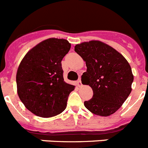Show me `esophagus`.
I'll return each mask as SVG.
<instances>
[{
  "label": "esophagus",
  "mask_w": 148,
  "mask_h": 148,
  "mask_svg": "<svg viewBox=\"0 0 148 148\" xmlns=\"http://www.w3.org/2000/svg\"><path fill=\"white\" fill-rule=\"evenodd\" d=\"M76 84H77V86H82V84H81V78H79V79L78 80V81H76Z\"/></svg>",
  "instance_id": "obj_1"
}]
</instances>
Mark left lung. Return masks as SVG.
I'll list each match as a JSON object with an SVG mask.
<instances>
[{
	"label": "left lung",
	"mask_w": 148,
	"mask_h": 148,
	"mask_svg": "<svg viewBox=\"0 0 148 148\" xmlns=\"http://www.w3.org/2000/svg\"><path fill=\"white\" fill-rule=\"evenodd\" d=\"M75 51L87 67L81 82L93 91L92 97L84 101L85 107L96 115L110 116L131 93L134 81L131 66L122 54L102 42L93 40L76 45Z\"/></svg>",
	"instance_id": "left-lung-1"
}]
</instances>
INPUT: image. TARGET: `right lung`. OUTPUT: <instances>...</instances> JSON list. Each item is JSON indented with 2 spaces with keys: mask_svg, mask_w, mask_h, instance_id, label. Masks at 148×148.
<instances>
[{
  "mask_svg": "<svg viewBox=\"0 0 148 148\" xmlns=\"http://www.w3.org/2000/svg\"><path fill=\"white\" fill-rule=\"evenodd\" d=\"M70 47L64 39H47L30 50L19 65L17 94L26 108L36 116L51 117L66 108L75 86L64 81L61 62Z\"/></svg>",
  "mask_w": 148,
  "mask_h": 148,
  "instance_id": "add662e5",
  "label": "right lung"
}]
</instances>
